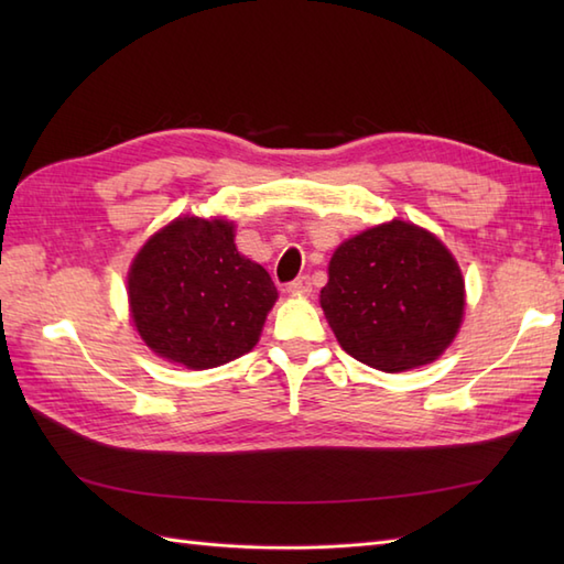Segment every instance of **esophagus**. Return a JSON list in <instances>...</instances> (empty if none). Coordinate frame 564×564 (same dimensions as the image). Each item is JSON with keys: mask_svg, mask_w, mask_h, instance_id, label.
I'll use <instances>...</instances> for the list:
<instances>
[{"mask_svg": "<svg viewBox=\"0 0 564 564\" xmlns=\"http://www.w3.org/2000/svg\"><path fill=\"white\" fill-rule=\"evenodd\" d=\"M289 293L295 297H307L313 293V283H310L307 275H301V279H295L293 283H289Z\"/></svg>", "mask_w": 564, "mask_h": 564, "instance_id": "obj_1", "label": "esophagus"}]
</instances>
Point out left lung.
<instances>
[{
	"instance_id": "8db88e82",
	"label": "left lung",
	"mask_w": 564,
	"mask_h": 564,
	"mask_svg": "<svg viewBox=\"0 0 564 564\" xmlns=\"http://www.w3.org/2000/svg\"><path fill=\"white\" fill-rule=\"evenodd\" d=\"M465 279L441 239L394 218L334 249L319 305L341 349L382 373L434 364L458 337Z\"/></svg>"
}]
</instances>
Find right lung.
I'll return each mask as SVG.
<instances>
[{"label":"right lung","mask_w":564,"mask_h":564,"mask_svg":"<svg viewBox=\"0 0 564 564\" xmlns=\"http://www.w3.org/2000/svg\"><path fill=\"white\" fill-rule=\"evenodd\" d=\"M223 215H178L145 239L128 269V313L152 354L208 370L249 354L279 291L239 254Z\"/></svg>","instance_id":"right-lung-1"}]
</instances>
